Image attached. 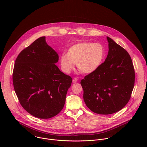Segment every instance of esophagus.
<instances>
[{
    "instance_id": "34e87169",
    "label": "esophagus",
    "mask_w": 147,
    "mask_h": 147,
    "mask_svg": "<svg viewBox=\"0 0 147 147\" xmlns=\"http://www.w3.org/2000/svg\"><path fill=\"white\" fill-rule=\"evenodd\" d=\"M77 81H78V78H74L73 80V83H75V82H76Z\"/></svg>"
}]
</instances>
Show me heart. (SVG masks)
Returning <instances> with one entry per match:
<instances>
[{
  "mask_svg": "<svg viewBox=\"0 0 147 147\" xmlns=\"http://www.w3.org/2000/svg\"><path fill=\"white\" fill-rule=\"evenodd\" d=\"M105 56L104 47L100 43L81 42L71 46L67 55H62L60 58L61 69L70 73L77 63L78 69L84 74H91L101 66Z\"/></svg>",
  "mask_w": 147,
  "mask_h": 147,
  "instance_id": "heart-1",
  "label": "heart"
}]
</instances>
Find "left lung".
Listing matches in <instances>:
<instances>
[{
    "label": "left lung",
    "mask_w": 147,
    "mask_h": 147,
    "mask_svg": "<svg viewBox=\"0 0 147 147\" xmlns=\"http://www.w3.org/2000/svg\"><path fill=\"white\" fill-rule=\"evenodd\" d=\"M108 56L99 69L81 81L83 98L93 112L109 115L123 109L134 86L135 71L129 53L111 38Z\"/></svg>",
    "instance_id": "obj_1"
}]
</instances>
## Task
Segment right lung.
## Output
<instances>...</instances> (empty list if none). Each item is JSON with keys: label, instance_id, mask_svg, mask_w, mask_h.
<instances>
[{"label": "right lung", "instance_id": "add662e5", "mask_svg": "<svg viewBox=\"0 0 147 147\" xmlns=\"http://www.w3.org/2000/svg\"><path fill=\"white\" fill-rule=\"evenodd\" d=\"M57 53L38 38L16 59L13 72L15 92L22 107L39 119H49L63 109L72 78L55 64Z\"/></svg>", "mask_w": 147, "mask_h": 147}]
</instances>
